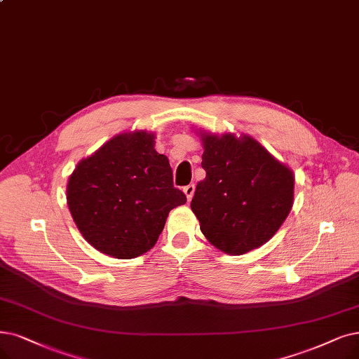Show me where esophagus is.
<instances>
[{
	"instance_id": "esophagus-1",
	"label": "esophagus",
	"mask_w": 359,
	"mask_h": 359,
	"mask_svg": "<svg viewBox=\"0 0 359 359\" xmlns=\"http://www.w3.org/2000/svg\"><path fill=\"white\" fill-rule=\"evenodd\" d=\"M194 191H196V185L194 184H190V185H187V187H184V193H185V196H187L189 202L193 198Z\"/></svg>"
}]
</instances>
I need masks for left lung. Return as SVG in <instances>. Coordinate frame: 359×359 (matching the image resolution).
<instances>
[{"label":"left lung","mask_w":359,"mask_h":359,"mask_svg":"<svg viewBox=\"0 0 359 359\" xmlns=\"http://www.w3.org/2000/svg\"><path fill=\"white\" fill-rule=\"evenodd\" d=\"M200 181L191 210L210 245L243 255L274 236L293 206V172L256 140L203 135Z\"/></svg>","instance_id":"obj_1"}]
</instances>
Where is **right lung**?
<instances>
[{"mask_svg": "<svg viewBox=\"0 0 359 359\" xmlns=\"http://www.w3.org/2000/svg\"><path fill=\"white\" fill-rule=\"evenodd\" d=\"M172 180L153 134H121L78 163L67 184L69 210L93 248L133 259L156 245L168 213L187 202Z\"/></svg>", "mask_w": 359, "mask_h": 359, "instance_id": "add662e5", "label": "right lung"}]
</instances>
